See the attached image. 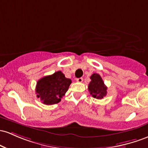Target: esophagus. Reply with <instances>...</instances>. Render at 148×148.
<instances>
[{
	"instance_id": "34e87169",
	"label": "esophagus",
	"mask_w": 148,
	"mask_h": 148,
	"mask_svg": "<svg viewBox=\"0 0 148 148\" xmlns=\"http://www.w3.org/2000/svg\"><path fill=\"white\" fill-rule=\"evenodd\" d=\"M77 82L79 83H82L83 82V78H78V79H77Z\"/></svg>"
}]
</instances>
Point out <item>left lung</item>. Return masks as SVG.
Wrapping results in <instances>:
<instances>
[{
  "mask_svg": "<svg viewBox=\"0 0 148 148\" xmlns=\"http://www.w3.org/2000/svg\"><path fill=\"white\" fill-rule=\"evenodd\" d=\"M91 82L88 84V90L93 98L102 99L107 95V88L103 79L98 74L94 73L90 77Z\"/></svg>",
  "mask_w": 148,
  "mask_h": 148,
  "instance_id": "1",
  "label": "left lung"
}]
</instances>
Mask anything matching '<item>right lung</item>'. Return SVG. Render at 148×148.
Instances as JSON below:
<instances>
[{"instance_id":"add662e5","label":"right lung","mask_w":148,"mask_h":148,"mask_svg":"<svg viewBox=\"0 0 148 148\" xmlns=\"http://www.w3.org/2000/svg\"><path fill=\"white\" fill-rule=\"evenodd\" d=\"M71 80L64 77L61 71L46 76L38 81L36 86L37 97L45 105H54L61 101V98L68 90Z\"/></svg>"}]
</instances>
